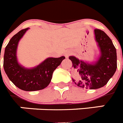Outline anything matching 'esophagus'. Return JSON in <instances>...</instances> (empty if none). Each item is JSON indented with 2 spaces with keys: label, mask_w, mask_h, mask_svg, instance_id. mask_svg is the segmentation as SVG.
<instances>
[{
  "label": "esophagus",
  "mask_w": 123,
  "mask_h": 123,
  "mask_svg": "<svg viewBox=\"0 0 123 123\" xmlns=\"http://www.w3.org/2000/svg\"><path fill=\"white\" fill-rule=\"evenodd\" d=\"M71 51H69V50H67L66 51V52H65V54H64V55H65V57H68V56H69V55H71Z\"/></svg>",
  "instance_id": "obj_1"
}]
</instances>
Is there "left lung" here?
Segmentation results:
<instances>
[{
	"instance_id": "obj_1",
	"label": "left lung",
	"mask_w": 123,
	"mask_h": 123,
	"mask_svg": "<svg viewBox=\"0 0 123 123\" xmlns=\"http://www.w3.org/2000/svg\"><path fill=\"white\" fill-rule=\"evenodd\" d=\"M94 33L101 54L95 63H86L75 56L69 57L73 63V82L78 87L90 89L106 85L117 68V50L110 38L100 29H95Z\"/></svg>"
}]
</instances>
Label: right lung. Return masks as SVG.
<instances>
[{"label":"right lung","instance_id":"right-lung-1","mask_svg":"<svg viewBox=\"0 0 123 123\" xmlns=\"http://www.w3.org/2000/svg\"><path fill=\"white\" fill-rule=\"evenodd\" d=\"M28 29L19 31L10 40L5 49L4 68L10 80L19 89L25 91H39L48 86L53 72L65 57L48 58L32 69L21 67L17 62L16 52L18 42Z\"/></svg>","mask_w":123,"mask_h":123}]
</instances>
